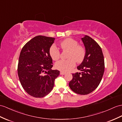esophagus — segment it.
Instances as JSON below:
<instances>
[{
	"mask_svg": "<svg viewBox=\"0 0 122 122\" xmlns=\"http://www.w3.org/2000/svg\"><path fill=\"white\" fill-rule=\"evenodd\" d=\"M65 74H66V72H63V71H61V72H60V75H65Z\"/></svg>",
	"mask_w": 122,
	"mask_h": 122,
	"instance_id": "1",
	"label": "esophagus"
}]
</instances>
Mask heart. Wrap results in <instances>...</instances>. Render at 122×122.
<instances>
[{
    "mask_svg": "<svg viewBox=\"0 0 122 122\" xmlns=\"http://www.w3.org/2000/svg\"><path fill=\"white\" fill-rule=\"evenodd\" d=\"M78 42L71 38H68L59 44L61 48L68 51L67 60H60L55 63V67L57 69L64 72H67L73 68L75 65V61L80 63L83 59L85 51L83 47L78 45ZM50 54L53 60H57L60 56V52L55 46L50 47Z\"/></svg>",
    "mask_w": 122,
    "mask_h": 122,
    "instance_id": "obj_1",
    "label": "heart"
}]
</instances>
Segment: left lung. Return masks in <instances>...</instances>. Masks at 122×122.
<instances>
[{
  "mask_svg": "<svg viewBox=\"0 0 122 122\" xmlns=\"http://www.w3.org/2000/svg\"><path fill=\"white\" fill-rule=\"evenodd\" d=\"M85 49V54L77 69L81 72L72 74L69 83L71 90L80 95H87L98 87L105 70L102 50L95 41L88 36L81 38Z\"/></svg>",
  "mask_w": 122,
  "mask_h": 122,
  "instance_id": "8db88e82",
  "label": "left lung"
}]
</instances>
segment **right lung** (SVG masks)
<instances>
[{
	"mask_svg": "<svg viewBox=\"0 0 122 122\" xmlns=\"http://www.w3.org/2000/svg\"><path fill=\"white\" fill-rule=\"evenodd\" d=\"M55 39L37 36L27 42L20 53L17 73L23 88L30 96L43 97L54 87L59 71L52 70L50 49Z\"/></svg>",
	"mask_w": 122,
	"mask_h": 122,
	"instance_id": "1",
	"label": "right lung"
}]
</instances>
